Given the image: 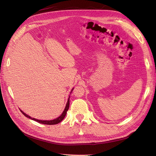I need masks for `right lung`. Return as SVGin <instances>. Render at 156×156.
Returning <instances> with one entry per match:
<instances>
[{"instance_id": "obj_1", "label": "right lung", "mask_w": 156, "mask_h": 156, "mask_svg": "<svg viewBox=\"0 0 156 156\" xmlns=\"http://www.w3.org/2000/svg\"><path fill=\"white\" fill-rule=\"evenodd\" d=\"M73 88L71 90V93L72 92ZM70 93V94H71ZM69 97L70 96H69V98H68V100L67 101V103H66V107H65V109H64V111L62 112V113L61 114V115L60 116H59L58 118H57L54 119H52V120H40V119H35V118H33L31 117H30V116H28V114L24 113L23 111H21V112L24 114V116H25L27 118H28L32 120H34L38 122H40V123H42V124H44V125H56V124H58L59 122H60L61 121H62L63 120V119L64 118V117L66 116V114L67 113V111L69 109Z\"/></svg>"}]
</instances>
